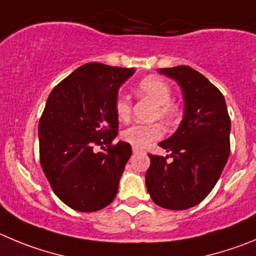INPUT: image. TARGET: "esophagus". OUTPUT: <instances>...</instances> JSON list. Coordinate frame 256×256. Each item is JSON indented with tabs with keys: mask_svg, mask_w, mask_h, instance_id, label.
I'll list each match as a JSON object with an SVG mask.
<instances>
[{
	"mask_svg": "<svg viewBox=\"0 0 256 256\" xmlns=\"http://www.w3.org/2000/svg\"><path fill=\"white\" fill-rule=\"evenodd\" d=\"M132 152L134 154H139V152H142V150L138 149V148H132Z\"/></svg>",
	"mask_w": 256,
	"mask_h": 256,
	"instance_id": "34e87169",
	"label": "esophagus"
}]
</instances>
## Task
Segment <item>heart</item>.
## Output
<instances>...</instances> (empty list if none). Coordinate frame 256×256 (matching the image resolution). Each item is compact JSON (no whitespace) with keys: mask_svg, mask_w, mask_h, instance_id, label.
<instances>
[{"mask_svg":"<svg viewBox=\"0 0 256 256\" xmlns=\"http://www.w3.org/2000/svg\"><path fill=\"white\" fill-rule=\"evenodd\" d=\"M138 97L148 98L155 104V110L152 117L154 118H169L172 116V107L169 104L172 100V90L164 80L155 76L144 78L138 83L135 88ZM114 114L120 122H126L131 116V101L128 96L118 94L114 101ZM164 134V128L160 124H149V125L130 126L122 131V140L130 144L131 146L142 149L150 142L160 139Z\"/></svg>","mask_w":256,"mask_h":256,"instance_id":"heart-1","label":"heart"}]
</instances>
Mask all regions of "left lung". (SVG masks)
Returning a JSON list of instances; mask_svg holds the SVG:
<instances>
[{
	"label": "left lung",
	"mask_w": 256,
	"mask_h": 256,
	"mask_svg": "<svg viewBox=\"0 0 256 256\" xmlns=\"http://www.w3.org/2000/svg\"><path fill=\"white\" fill-rule=\"evenodd\" d=\"M179 83L184 114L178 130L159 146L172 158L152 155L145 176L154 204L187 210L204 200L218 180L230 155V128L225 98L200 72L187 66L158 69Z\"/></svg>",
	"instance_id": "obj_1"
}]
</instances>
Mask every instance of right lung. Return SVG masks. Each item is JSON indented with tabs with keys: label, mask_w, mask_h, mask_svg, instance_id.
Instances as JSON below:
<instances>
[{
	"label": "right lung",
	"mask_w": 256,
	"mask_h": 256,
	"mask_svg": "<svg viewBox=\"0 0 256 256\" xmlns=\"http://www.w3.org/2000/svg\"><path fill=\"white\" fill-rule=\"evenodd\" d=\"M134 72L84 64L48 97L39 121L40 164L54 193L76 211H98L116 197L132 152L128 142L112 144L118 131L114 101Z\"/></svg>",
	"instance_id": "right-lung-1"
}]
</instances>
